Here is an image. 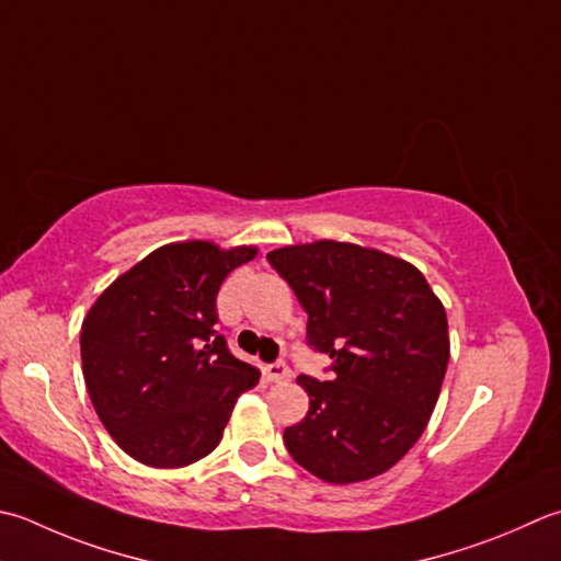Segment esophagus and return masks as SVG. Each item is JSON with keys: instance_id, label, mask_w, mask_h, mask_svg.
I'll use <instances>...</instances> for the list:
<instances>
[{"instance_id": "esophagus-1", "label": "esophagus", "mask_w": 561, "mask_h": 561, "mask_svg": "<svg viewBox=\"0 0 561 561\" xmlns=\"http://www.w3.org/2000/svg\"><path fill=\"white\" fill-rule=\"evenodd\" d=\"M265 377L274 383H284V381L291 379V371H289L287 365H284V362H274V365L265 367Z\"/></svg>"}]
</instances>
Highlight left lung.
I'll return each mask as SVG.
<instances>
[{
	"instance_id": "8db88e82",
	"label": "left lung",
	"mask_w": 561,
	"mask_h": 561,
	"mask_svg": "<svg viewBox=\"0 0 561 561\" xmlns=\"http://www.w3.org/2000/svg\"><path fill=\"white\" fill-rule=\"evenodd\" d=\"M309 313L331 381L301 375L309 413L284 431L289 455L328 484L391 469L419 443L449 362L447 313L419 267L340 240L267 252Z\"/></svg>"
}]
</instances>
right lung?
<instances>
[{"mask_svg":"<svg viewBox=\"0 0 561 561\" xmlns=\"http://www.w3.org/2000/svg\"><path fill=\"white\" fill-rule=\"evenodd\" d=\"M255 245L184 240L152 250L99 294L80 331L99 421L140 465L180 469L214 453L260 371L230 355L216 294Z\"/></svg>","mask_w":561,"mask_h":561,"instance_id":"right-lung-1","label":"right lung"}]
</instances>
